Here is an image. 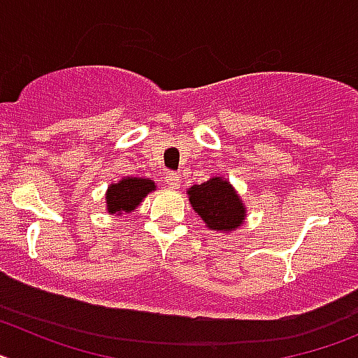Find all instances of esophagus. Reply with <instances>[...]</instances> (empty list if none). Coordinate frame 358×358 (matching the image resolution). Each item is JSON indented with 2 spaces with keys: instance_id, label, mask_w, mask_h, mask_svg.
Returning a JSON list of instances; mask_svg holds the SVG:
<instances>
[{
  "instance_id": "1",
  "label": "esophagus",
  "mask_w": 358,
  "mask_h": 358,
  "mask_svg": "<svg viewBox=\"0 0 358 358\" xmlns=\"http://www.w3.org/2000/svg\"><path fill=\"white\" fill-rule=\"evenodd\" d=\"M166 185H169L170 188H179V186H181V177H179V173L177 172L166 173Z\"/></svg>"
}]
</instances>
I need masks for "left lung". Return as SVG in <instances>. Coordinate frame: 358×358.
Masks as SVG:
<instances>
[{"label": "left lung", "instance_id": "left-lung-1", "mask_svg": "<svg viewBox=\"0 0 358 358\" xmlns=\"http://www.w3.org/2000/svg\"><path fill=\"white\" fill-rule=\"evenodd\" d=\"M189 202L210 229L231 231L238 227L245 217V208L227 181L213 177L210 181L188 189Z\"/></svg>", "mask_w": 358, "mask_h": 358}]
</instances>
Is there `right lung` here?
I'll list each match as a JSON object with an SVG mask.
<instances>
[{
  "label": "right lung",
  "instance_id": "1",
  "mask_svg": "<svg viewBox=\"0 0 358 358\" xmlns=\"http://www.w3.org/2000/svg\"><path fill=\"white\" fill-rule=\"evenodd\" d=\"M156 186L150 179H141V177L122 179L118 185H110L109 189H107V210L110 213H122V211L129 213Z\"/></svg>",
  "mask_w": 358,
  "mask_h": 358
}]
</instances>
